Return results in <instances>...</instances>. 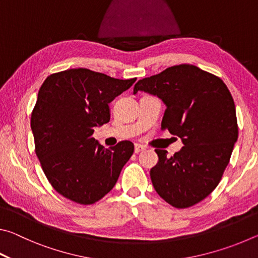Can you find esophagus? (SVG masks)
Listing matches in <instances>:
<instances>
[{
    "mask_svg": "<svg viewBox=\"0 0 258 258\" xmlns=\"http://www.w3.org/2000/svg\"><path fill=\"white\" fill-rule=\"evenodd\" d=\"M145 149H146V148L141 146V145H139V143H137V145H135V147H134V151L137 152V154H139L140 151H143Z\"/></svg>",
    "mask_w": 258,
    "mask_h": 258,
    "instance_id": "34e87169",
    "label": "esophagus"
}]
</instances>
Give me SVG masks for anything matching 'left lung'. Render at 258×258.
<instances>
[{"label": "left lung", "instance_id": "1", "mask_svg": "<svg viewBox=\"0 0 258 258\" xmlns=\"http://www.w3.org/2000/svg\"><path fill=\"white\" fill-rule=\"evenodd\" d=\"M145 91L166 104L161 130L181 138L174 156L156 149L151 168L155 190L166 203L187 208L202 202L220 183L238 139L235 106L220 77L194 64H177L142 78L134 94Z\"/></svg>", "mask_w": 258, "mask_h": 258}]
</instances>
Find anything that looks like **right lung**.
<instances>
[{"instance_id": "right-lung-1", "label": "right lung", "mask_w": 258, "mask_h": 258, "mask_svg": "<svg viewBox=\"0 0 258 258\" xmlns=\"http://www.w3.org/2000/svg\"><path fill=\"white\" fill-rule=\"evenodd\" d=\"M137 78L117 80L86 68L46 77L32 111L35 152L54 190L72 202L91 205L115 186L134 145L106 149L92 138L95 126L110 120V103Z\"/></svg>"}]
</instances>
